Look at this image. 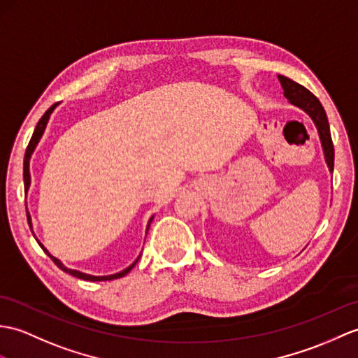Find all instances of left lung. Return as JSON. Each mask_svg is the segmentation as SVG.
I'll list each match as a JSON object with an SVG mask.
<instances>
[{
	"label": "left lung",
	"mask_w": 358,
	"mask_h": 358,
	"mask_svg": "<svg viewBox=\"0 0 358 358\" xmlns=\"http://www.w3.org/2000/svg\"><path fill=\"white\" fill-rule=\"evenodd\" d=\"M278 78L282 88H284V94L288 101L293 105L302 108V110L305 113H308L310 117L314 120L315 127H317V131H319L328 168L332 172V169H334V145H332L327 113L323 110L320 101L311 93L310 90L299 85L297 82L288 79L285 76H278Z\"/></svg>",
	"instance_id": "obj_1"
}]
</instances>
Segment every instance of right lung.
Wrapping results in <instances>:
<instances>
[{
  "label": "right lung",
  "mask_w": 358,
  "mask_h": 358,
  "mask_svg": "<svg viewBox=\"0 0 358 358\" xmlns=\"http://www.w3.org/2000/svg\"><path fill=\"white\" fill-rule=\"evenodd\" d=\"M57 103H55V105H52L48 108V110L44 113V115L43 117L39 119V122H38V124H36V128H35V131H33V136H31V138H30V141H29V146H27V149H26V155H24V189H29V186H30V172H29V160H30V155H31V152H33V149H35V146L38 145V141H39V138H41V136H43V132H44V129H45V127H47V122H48V117H50V114H52V111L55 110V106H56ZM27 221H29V226H30V229H31V222H30V215H29V212H27ZM151 221H152V218H151ZM149 221V222H151ZM35 236V235H33ZM38 241V239H36ZM38 244L41 245V248H43V250L52 257V261L57 265V267H59L62 271H65V273H69V274H71V276H74V278H79V279H84V280H91V282H99V280H113V279H119V278H122V276H124V274H128L131 270H132V267H134V265L137 264V261L134 262V264H131L128 268H124L123 271H120V273H117V274H111V276H90V274H85V273H80V271H76V270H70V268H66V267H64L62 265V262L59 261V259H56L55 256H52L50 255L48 252H47V248L39 243L38 241Z\"/></svg>",
  "instance_id": "obj_1"
}]
</instances>
